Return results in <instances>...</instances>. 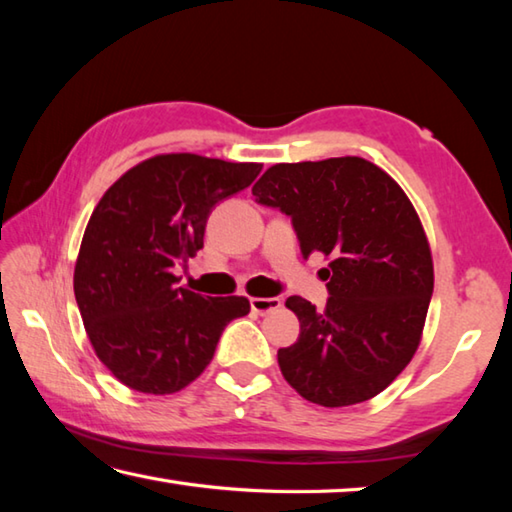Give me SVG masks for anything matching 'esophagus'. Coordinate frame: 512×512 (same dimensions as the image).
Here are the masks:
<instances>
[{
  "instance_id": "1",
  "label": "esophagus",
  "mask_w": 512,
  "mask_h": 512,
  "mask_svg": "<svg viewBox=\"0 0 512 512\" xmlns=\"http://www.w3.org/2000/svg\"><path fill=\"white\" fill-rule=\"evenodd\" d=\"M250 307H253L255 314L266 316V314H271V311L280 309L282 300L280 298H250Z\"/></svg>"
}]
</instances>
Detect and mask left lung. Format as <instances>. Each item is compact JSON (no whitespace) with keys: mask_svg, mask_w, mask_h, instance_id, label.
I'll return each mask as SVG.
<instances>
[{"mask_svg":"<svg viewBox=\"0 0 512 512\" xmlns=\"http://www.w3.org/2000/svg\"><path fill=\"white\" fill-rule=\"evenodd\" d=\"M253 196L291 216L302 257H332L323 311L287 300L300 336L277 350L284 379L329 409L379 395L418 350L433 293L429 241L409 196L354 155L273 164Z\"/></svg>","mask_w":512,"mask_h":512,"instance_id":"1","label":"left lung"}]
</instances>
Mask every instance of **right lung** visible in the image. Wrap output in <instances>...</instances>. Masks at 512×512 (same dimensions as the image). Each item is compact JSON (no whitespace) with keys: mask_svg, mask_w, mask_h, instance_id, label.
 <instances>
[{"mask_svg":"<svg viewBox=\"0 0 512 512\" xmlns=\"http://www.w3.org/2000/svg\"><path fill=\"white\" fill-rule=\"evenodd\" d=\"M257 162L155 155L128 169L94 207L74 268V296L97 357L140 393L183 391L212 361L244 296L178 287L173 268L203 248L216 203L246 189Z\"/></svg>","mask_w":512,"mask_h":512,"instance_id":"obj_1","label":"right lung"}]
</instances>
